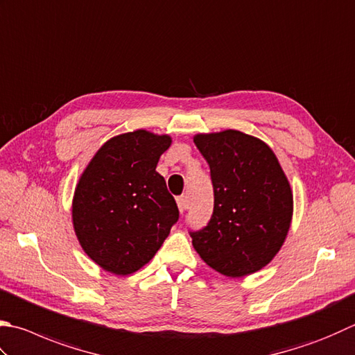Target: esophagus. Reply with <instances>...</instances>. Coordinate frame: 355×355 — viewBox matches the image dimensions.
<instances>
[{
	"label": "esophagus",
	"mask_w": 355,
	"mask_h": 355,
	"mask_svg": "<svg viewBox=\"0 0 355 355\" xmlns=\"http://www.w3.org/2000/svg\"><path fill=\"white\" fill-rule=\"evenodd\" d=\"M178 207H179L180 215H182V213H185V211H187V209H189V204H187V199H185L184 196L178 198Z\"/></svg>",
	"instance_id": "esophagus-1"
}]
</instances>
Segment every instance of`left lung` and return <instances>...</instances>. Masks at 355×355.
<instances>
[{
    "label": "left lung",
    "instance_id": "left-lung-1",
    "mask_svg": "<svg viewBox=\"0 0 355 355\" xmlns=\"http://www.w3.org/2000/svg\"><path fill=\"white\" fill-rule=\"evenodd\" d=\"M210 166L213 215L191 230L193 247L207 264L238 278L263 269L282 249L292 219V191L277 156L263 140L227 130L198 135Z\"/></svg>",
    "mask_w": 355,
    "mask_h": 355
}]
</instances>
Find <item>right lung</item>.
<instances>
[{
  "label": "right lung",
  "mask_w": 355,
  "mask_h": 355,
  "mask_svg": "<svg viewBox=\"0 0 355 355\" xmlns=\"http://www.w3.org/2000/svg\"><path fill=\"white\" fill-rule=\"evenodd\" d=\"M171 139L145 130L108 140L80 178L72 202L76 235L94 263L130 275L156 255L178 223L176 200L156 171Z\"/></svg>",
  "instance_id": "right-lung-1"
}]
</instances>
